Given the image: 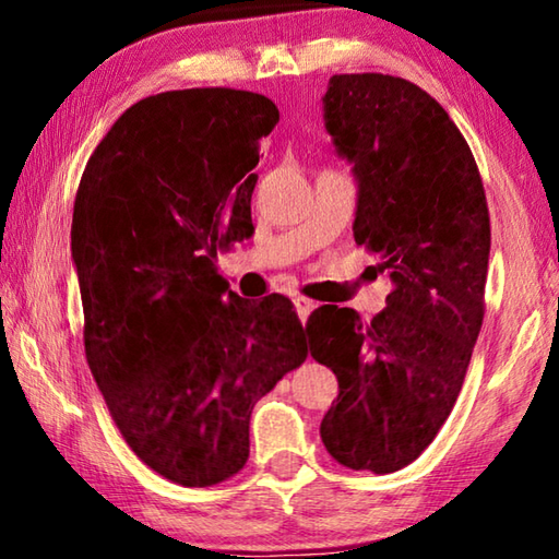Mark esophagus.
Here are the masks:
<instances>
[{
  "label": "esophagus",
  "instance_id": "34e87169",
  "mask_svg": "<svg viewBox=\"0 0 559 559\" xmlns=\"http://www.w3.org/2000/svg\"><path fill=\"white\" fill-rule=\"evenodd\" d=\"M293 306H296V310H298L300 320H306V318H308L310 313H313V310L318 308V302H316V300H310V298L296 296V298H293Z\"/></svg>",
  "mask_w": 559,
  "mask_h": 559
}]
</instances>
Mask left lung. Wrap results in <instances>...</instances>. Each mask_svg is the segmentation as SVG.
Segmentation results:
<instances>
[{"label":"left lung","mask_w":559,"mask_h":559,"mask_svg":"<svg viewBox=\"0 0 559 559\" xmlns=\"http://www.w3.org/2000/svg\"><path fill=\"white\" fill-rule=\"evenodd\" d=\"M323 120L353 165L355 241L380 253L392 293L370 323L337 306L310 316V355L340 386L320 437L343 466L392 473L449 419L484 325L486 192L449 112L409 81L333 75Z\"/></svg>","instance_id":"left-lung-1"}]
</instances>
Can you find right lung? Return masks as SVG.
I'll use <instances>...</instances> for the list:
<instances>
[{
	"label": "right lung",
	"mask_w": 559,
	"mask_h": 559,
	"mask_svg": "<svg viewBox=\"0 0 559 559\" xmlns=\"http://www.w3.org/2000/svg\"><path fill=\"white\" fill-rule=\"evenodd\" d=\"M276 122L261 93H157L116 120L75 194L91 372L128 447L179 486L243 468L253 404L308 355L288 298L251 302L216 273V249L253 234V167Z\"/></svg>",
	"instance_id": "obj_1"
}]
</instances>
